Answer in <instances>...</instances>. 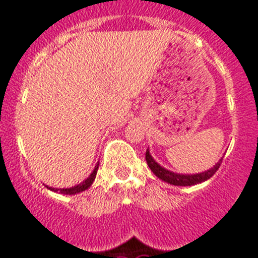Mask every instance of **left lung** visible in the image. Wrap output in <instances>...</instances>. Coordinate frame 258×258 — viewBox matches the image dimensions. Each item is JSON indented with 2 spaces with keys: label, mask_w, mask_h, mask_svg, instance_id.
I'll return each instance as SVG.
<instances>
[{
  "label": "left lung",
  "mask_w": 258,
  "mask_h": 258,
  "mask_svg": "<svg viewBox=\"0 0 258 258\" xmlns=\"http://www.w3.org/2000/svg\"><path fill=\"white\" fill-rule=\"evenodd\" d=\"M146 160L147 164H148L149 169L155 173L156 177H159L161 181L164 182H168L170 185L174 186H191L197 185V183L205 182L206 179H209L210 177H213L215 174V172L219 169L220 162L222 159L216 162L215 165L209 170H205L202 173H196V174H182V173H176L172 172V170L165 169L164 166H161L157 161H155V159L152 157V155L149 153V149H147L146 152Z\"/></svg>",
  "instance_id": "left-lung-1"
}]
</instances>
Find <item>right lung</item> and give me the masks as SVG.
Wrapping results in <instances>:
<instances>
[{"label":"right lung","instance_id":"obj_1","mask_svg":"<svg viewBox=\"0 0 258 258\" xmlns=\"http://www.w3.org/2000/svg\"><path fill=\"white\" fill-rule=\"evenodd\" d=\"M98 165H99V162H97V165L94 166V169H93V172L90 173V176H89L86 179H84V181H82L81 183H79V185L72 186V187H64V189H57V187H51V186H47V187H48L49 190H52V191H57L60 192V194H67V196H75V194H79V192L81 191H85L86 189H89V187L92 186L93 181L96 179Z\"/></svg>","mask_w":258,"mask_h":258}]
</instances>
